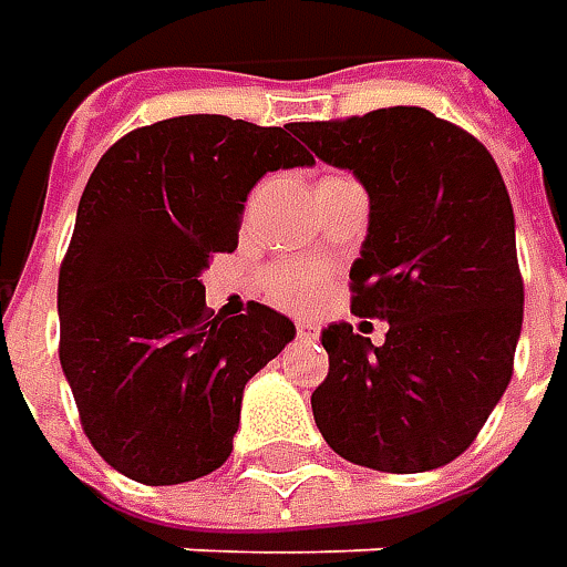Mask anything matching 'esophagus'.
Here are the masks:
<instances>
[{
	"label": "esophagus",
	"instance_id": "1",
	"mask_svg": "<svg viewBox=\"0 0 567 567\" xmlns=\"http://www.w3.org/2000/svg\"><path fill=\"white\" fill-rule=\"evenodd\" d=\"M296 338L302 340V343H316L318 328L312 324V321H299V328H296Z\"/></svg>",
	"mask_w": 567,
	"mask_h": 567
}]
</instances>
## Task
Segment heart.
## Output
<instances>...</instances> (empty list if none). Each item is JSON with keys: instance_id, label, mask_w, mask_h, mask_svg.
<instances>
[{"instance_id": "1", "label": "heart", "mask_w": 567, "mask_h": 567, "mask_svg": "<svg viewBox=\"0 0 567 567\" xmlns=\"http://www.w3.org/2000/svg\"><path fill=\"white\" fill-rule=\"evenodd\" d=\"M265 290L280 306L306 309V306L318 302V296H321V271L316 265H280L268 274Z\"/></svg>"}]
</instances>
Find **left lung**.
<instances>
[{
	"mask_svg": "<svg viewBox=\"0 0 567 567\" xmlns=\"http://www.w3.org/2000/svg\"><path fill=\"white\" fill-rule=\"evenodd\" d=\"M290 132L369 192L353 312L388 321L381 347L347 321L321 331L331 369L312 394L318 432L360 467H445L512 381L524 284L505 179L470 132L423 106Z\"/></svg>",
	"mask_w": 567,
	"mask_h": 567,
	"instance_id": "8db88e82",
	"label": "left lung"
}]
</instances>
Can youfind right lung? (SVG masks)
I'll return each mask as SVG.
<instances>
[{
  "instance_id": "obj_1",
  "label": "right lung",
  "mask_w": 567,
  "mask_h": 567,
  "mask_svg": "<svg viewBox=\"0 0 567 567\" xmlns=\"http://www.w3.org/2000/svg\"><path fill=\"white\" fill-rule=\"evenodd\" d=\"M312 164L290 125L198 113L128 132L94 166L59 268V362L122 476L176 486L229 457L243 391L296 324L258 302L210 316L202 274L236 249L265 173Z\"/></svg>"
}]
</instances>
